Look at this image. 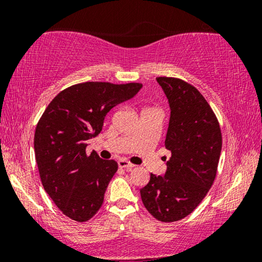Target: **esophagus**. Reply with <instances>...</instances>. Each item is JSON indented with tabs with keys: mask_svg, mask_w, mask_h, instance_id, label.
Here are the masks:
<instances>
[{
	"mask_svg": "<svg viewBox=\"0 0 262 262\" xmlns=\"http://www.w3.org/2000/svg\"><path fill=\"white\" fill-rule=\"evenodd\" d=\"M118 166H119V168H124V169H126V170H131L132 168L135 167V164L127 162V161H125V160H119L118 161Z\"/></svg>",
	"mask_w": 262,
	"mask_h": 262,
	"instance_id": "1",
	"label": "esophagus"
}]
</instances>
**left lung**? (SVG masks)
<instances>
[{"mask_svg": "<svg viewBox=\"0 0 262 262\" xmlns=\"http://www.w3.org/2000/svg\"><path fill=\"white\" fill-rule=\"evenodd\" d=\"M169 103L166 149L170 151L163 175H150L141 188L145 209L161 222L188 216L212 186L222 150V134L204 96L186 82L156 78Z\"/></svg>", "mask_w": 262, "mask_h": 262, "instance_id": "obj_1", "label": "left lung"}]
</instances>
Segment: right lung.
Here are the masks:
<instances>
[{"label":"right lung","instance_id":"1","mask_svg":"<svg viewBox=\"0 0 262 262\" xmlns=\"http://www.w3.org/2000/svg\"><path fill=\"white\" fill-rule=\"evenodd\" d=\"M141 83L85 82L60 92L50 102L34 134L41 184L67 217L85 222L98 212L118 163L85 155L88 141L102 130L106 114L134 98Z\"/></svg>","mask_w":262,"mask_h":262}]
</instances>
